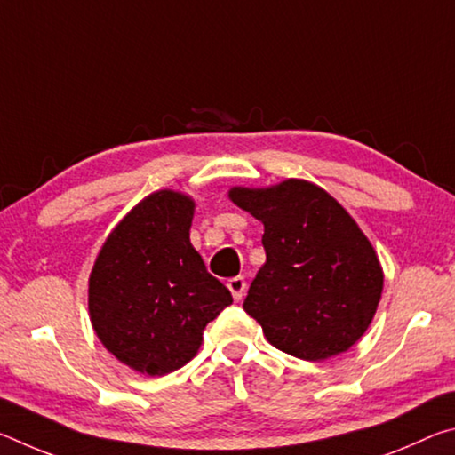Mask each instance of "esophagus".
Returning a JSON list of instances; mask_svg holds the SVG:
<instances>
[{"label": "esophagus", "mask_w": 455, "mask_h": 455, "mask_svg": "<svg viewBox=\"0 0 455 455\" xmlns=\"http://www.w3.org/2000/svg\"><path fill=\"white\" fill-rule=\"evenodd\" d=\"M227 287L230 292H233L235 301H241V299L244 297V291H246V281L243 279V276H233V279L227 281Z\"/></svg>", "instance_id": "esophagus-1"}]
</instances>
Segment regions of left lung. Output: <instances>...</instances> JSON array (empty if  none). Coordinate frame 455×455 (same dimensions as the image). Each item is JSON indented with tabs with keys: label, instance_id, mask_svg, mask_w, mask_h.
I'll return each instance as SVG.
<instances>
[{
	"label": "left lung",
	"instance_id": "obj_1",
	"mask_svg": "<svg viewBox=\"0 0 455 455\" xmlns=\"http://www.w3.org/2000/svg\"><path fill=\"white\" fill-rule=\"evenodd\" d=\"M228 198L265 225L267 260L243 307L267 341L305 361L351 349L371 325L383 291L379 259L351 214L303 179L233 187Z\"/></svg>",
	"mask_w": 455,
	"mask_h": 455
}]
</instances>
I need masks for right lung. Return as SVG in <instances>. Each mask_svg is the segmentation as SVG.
Listing matches in <instances>:
<instances>
[{
    "instance_id": "1",
    "label": "right lung",
    "mask_w": 455,
    "mask_h": 455,
    "mask_svg": "<svg viewBox=\"0 0 455 455\" xmlns=\"http://www.w3.org/2000/svg\"><path fill=\"white\" fill-rule=\"evenodd\" d=\"M195 206L184 192H152L112 228L92 267V327L120 363L142 375L187 365L204 327L233 303L190 244Z\"/></svg>"
}]
</instances>
